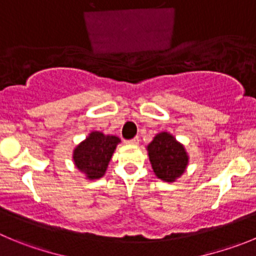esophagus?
Wrapping results in <instances>:
<instances>
[{
  "instance_id": "34e87169",
  "label": "esophagus",
  "mask_w": 256,
  "mask_h": 256,
  "mask_svg": "<svg viewBox=\"0 0 256 256\" xmlns=\"http://www.w3.org/2000/svg\"><path fill=\"white\" fill-rule=\"evenodd\" d=\"M126 144L138 145V144H139V138H138V136H135V138H132L131 140H128V142H126Z\"/></svg>"
}]
</instances>
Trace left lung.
Instances as JSON below:
<instances>
[{"instance_id":"left-lung-1","label":"left lung","mask_w":256,"mask_h":256,"mask_svg":"<svg viewBox=\"0 0 256 256\" xmlns=\"http://www.w3.org/2000/svg\"><path fill=\"white\" fill-rule=\"evenodd\" d=\"M148 152L155 176L164 182H174V179L182 176L186 170L187 152L170 134H158L148 145Z\"/></svg>"}]
</instances>
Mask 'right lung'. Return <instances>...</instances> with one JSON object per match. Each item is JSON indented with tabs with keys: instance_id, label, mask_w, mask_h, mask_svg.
<instances>
[{
	"instance_id": "add662e5",
	"label": "right lung",
	"mask_w": 256,
	"mask_h": 256,
	"mask_svg": "<svg viewBox=\"0 0 256 256\" xmlns=\"http://www.w3.org/2000/svg\"><path fill=\"white\" fill-rule=\"evenodd\" d=\"M120 139L116 136H104L94 131L78 145L73 152L76 166L90 179H98L106 172L116 145Z\"/></svg>"
}]
</instances>
